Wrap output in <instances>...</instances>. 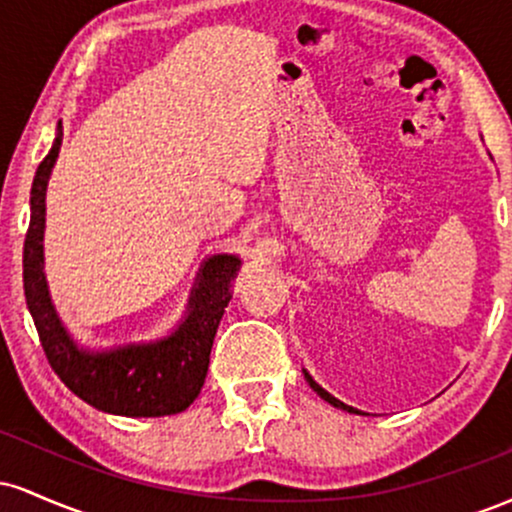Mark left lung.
<instances>
[{
	"label": "left lung",
	"instance_id": "obj_1",
	"mask_svg": "<svg viewBox=\"0 0 512 512\" xmlns=\"http://www.w3.org/2000/svg\"><path fill=\"white\" fill-rule=\"evenodd\" d=\"M303 375H305V380H308V385H310V387H313V390L317 392V395H320L322 399H325V402H330V404H332V407H337V409H344V411H349V414H361V411H358V409H354V407H349V404H344V402H339V399H337V397H332V395H330V392H327V390H325V387H320V385H317V383H315V380H313V378H310V373H308V370H303Z\"/></svg>",
	"mask_w": 512,
	"mask_h": 512
}]
</instances>
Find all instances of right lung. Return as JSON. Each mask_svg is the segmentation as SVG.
<instances>
[{
  "instance_id": "1",
  "label": "right lung",
  "mask_w": 512,
  "mask_h": 512,
  "mask_svg": "<svg viewBox=\"0 0 512 512\" xmlns=\"http://www.w3.org/2000/svg\"><path fill=\"white\" fill-rule=\"evenodd\" d=\"M60 146L62 120L52 149L35 170L31 223L23 243V291L45 356L62 383L98 411L132 419L180 414L199 397L207 378L211 344L243 260L231 252L209 255L199 267L185 315L166 337L113 349L84 346L62 322L45 279V192Z\"/></svg>"
}]
</instances>
